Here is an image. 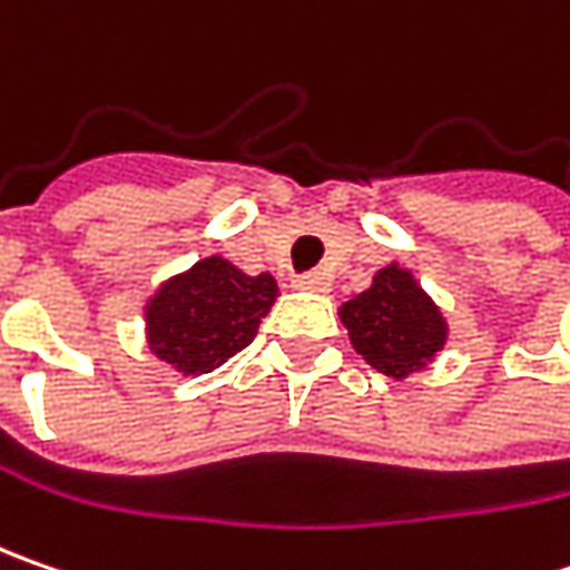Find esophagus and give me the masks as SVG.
Segmentation results:
<instances>
[{"label":"esophagus","mask_w":570,"mask_h":570,"mask_svg":"<svg viewBox=\"0 0 570 570\" xmlns=\"http://www.w3.org/2000/svg\"><path fill=\"white\" fill-rule=\"evenodd\" d=\"M295 288H301V292H317V295H323V292H330V278H326L323 273H304L295 278Z\"/></svg>","instance_id":"34e87169"}]
</instances>
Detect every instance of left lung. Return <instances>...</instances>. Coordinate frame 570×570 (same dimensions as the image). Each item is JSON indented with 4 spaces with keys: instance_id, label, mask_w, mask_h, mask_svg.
Here are the masks:
<instances>
[{
    "instance_id": "left-lung-1",
    "label": "left lung",
    "mask_w": 570,
    "mask_h": 570,
    "mask_svg": "<svg viewBox=\"0 0 570 570\" xmlns=\"http://www.w3.org/2000/svg\"><path fill=\"white\" fill-rule=\"evenodd\" d=\"M340 317L355 352L386 377L422 371L448 342V323L400 263L383 266L371 288L345 301Z\"/></svg>"
}]
</instances>
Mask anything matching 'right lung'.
<instances>
[{
	"instance_id": "obj_1",
	"label": "right lung",
	"mask_w": 570,
	"mask_h": 570,
	"mask_svg": "<svg viewBox=\"0 0 570 570\" xmlns=\"http://www.w3.org/2000/svg\"><path fill=\"white\" fill-rule=\"evenodd\" d=\"M275 297L269 273L247 275L222 256H206L148 301V348L184 374H208L250 345Z\"/></svg>"
}]
</instances>
